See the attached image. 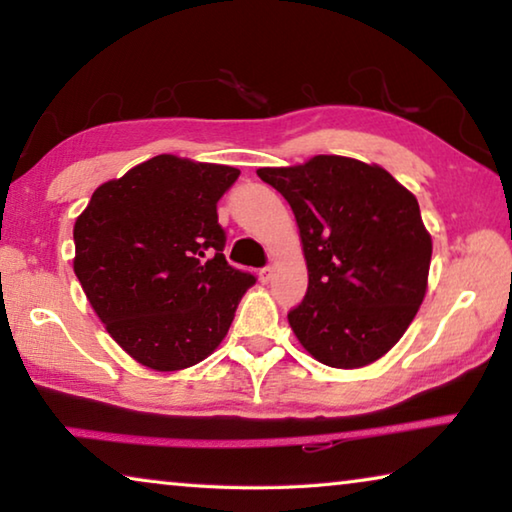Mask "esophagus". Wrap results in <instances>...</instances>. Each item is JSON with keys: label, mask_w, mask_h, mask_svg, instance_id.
<instances>
[{"label": "esophagus", "mask_w": 512, "mask_h": 512, "mask_svg": "<svg viewBox=\"0 0 512 512\" xmlns=\"http://www.w3.org/2000/svg\"><path fill=\"white\" fill-rule=\"evenodd\" d=\"M271 277H273V266H264L262 271H259V280H262L264 284L271 282Z\"/></svg>", "instance_id": "esophagus-1"}]
</instances>
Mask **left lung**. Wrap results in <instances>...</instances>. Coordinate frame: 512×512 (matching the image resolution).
I'll return each mask as SVG.
<instances>
[{
  "label": "left lung",
  "mask_w": 512,
  "mask_h": 512,
  "mask_svg": "<svg viewBox=\"0 0 512 512\" xmlns=\"http://www.w3.org/2000/svg\"><path fill=\"white\" fill-rule=\"evenodd\" d=\"M296 214L307 296L289 325L311 357L363 368L402 339L427 293L431 235L409 189L343 155L257 169Z\"/></svg>",
  "instance_id": "8db88e82"
}]
</instances>
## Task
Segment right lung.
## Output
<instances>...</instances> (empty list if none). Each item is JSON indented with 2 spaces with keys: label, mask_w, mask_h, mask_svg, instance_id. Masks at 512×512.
Segmentation results:
<instances>
[{
  "label": "right lung",
  "mask_w": 512,
  "mask_h": 512,
  "mask_svg": "<svg viewBox=\"0 0 512 512\" xmlns=\"http://www.w3.org/2000/svg\"><path fill=\"white\" fill-rule=\"evenodd\" d=\"M228 164L155 155L94 189L74 223V273L94 314L142 366L173 372L210 357L255 277L225 262L216 203Z\"/></svg>",
  "instance_id": "obj_1"
}]
</instances>
